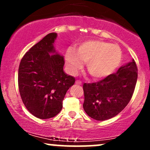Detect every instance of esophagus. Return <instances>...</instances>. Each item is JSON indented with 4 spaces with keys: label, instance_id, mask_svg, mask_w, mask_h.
Returning a JSON list of instances; mask_svg holds the SVG:
<instances>
[{
    "label": "esophagus",
    "instance_id": "esophagus-1",
    "mask_svg": "<svg viewBox=\"0 0 150 150\" xmlns=\"http://www.w3.org/2000/svg\"><path fill=\"white\" fill-rule=\"evenodd\" d=\"M75 84H76V85H82V82L80 80H76L75 81Z\"/></svg>",
    "mask_w": 150,
    "mask_h": 150
}]
</instances>
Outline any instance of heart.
<instances>
[{
  "mask_svg": "<svg viewBox=\"0 0 150 150\" xmlns=\"http://www.w3.org/2000/svg\"><path fill=\"white\" fill-rule=\"evenodd\" d=\"M68 69L75 75L87 62L89 75L94 79H101L111 75L119 66L122 52L119 46L101 40L82 42L77 50L70 47L65 53Z\"/></svg>",
  "mask_w": 150,
  "mask_h": 150,
  "instance_id": "1",
  "label": "heart"
}]
</instances>
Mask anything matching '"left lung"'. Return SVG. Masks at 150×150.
<instances>
[{
	"label": "left lung",
	"instance_id": "1",
	"mask_svg": "<svg viewBox=\"0 0 150 150\" xmlns=\"http://www.w3.org/2000/svg\"><path fill=\"white\" fill-rule=\"evenodd\" d=\"M137 79V68L132 60L99 82L84 84L86 113L97 120L116 116L131 99Z\"/></svg>",
	"mask_w": 150,
	"mask_h": 150
}]
</instances>
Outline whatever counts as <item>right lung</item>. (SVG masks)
<instances>
[{
	"label": "right lung",
	"mask_w": 150,
	"mask_h": 150,
	"mask_svg": "<svg viewBox=\"0 0 150 150\" xmlns=\"http://www.w3.org/2000/svg\"><path fill=\"white\" fill-rule=\"evenodd\" d=\"M56 37L55 32L47 34L25 53L19 66L22 100L27 109L41 119L53 118L61 111L65 94L75 82L63 71L64 58L53 46Z\"/></svg>",
	"instance_id": "right-lung-1"
}]
</instances>
